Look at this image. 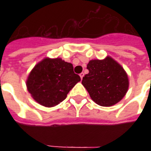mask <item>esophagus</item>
Instances as JSON below:
<instances>
[{"label":"esophagus","instance_id":"34e87169","mask_svg":"<svg viewBox=\"0 0 151 151\" xmlns=\"http://www.w3.org/2000/svg\"><path fill=\"white\" fill-rule=\"evenodd\" d=\"M79 75H80V77H81V79L82 80L83 77H84V73H81L80 74H79Z\"/></svg>","mask_w":151,"mask_h":151}]
</instances>
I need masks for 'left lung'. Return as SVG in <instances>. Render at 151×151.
Here are the masks:
<instances>
[{"instance_id":"8db88e82","label":"left lung","mask_w":151,"mask_h":151,"mask_svg":"<svg viewBox=\"0 0 151 151\" xmlns=\"http://www.w3.org/2000/svg\"><path fill=\"white\" fill-rule=\"evenodd\" d=\"M88 73L82 85L91 99L102 106H111L122 100L129 90V81L122 65L110 56L92 59L87 65Z\"/></svg>"}]
</instances>
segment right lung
Segmentation results:
<instances>
[{
    "instance_id": "obj_1",
    "label": "right lung",
    "mask_w": 151,
    "mask_h": 151,
    "mask_svg": "<svg viewBox=\"0 0 151 151\" xmlns=\"http://www.w3.org/2000/svg\"><path fill=\"white\" fill-rule=\"evenodd\" d=\"M81 81L73 64L61 58L45 57L34 66L26 81L27 90L37 103L53 107L63 102Z\"/></svg>"
}]
</instances>
